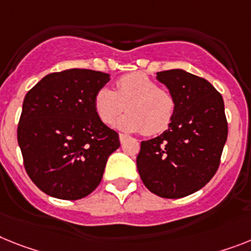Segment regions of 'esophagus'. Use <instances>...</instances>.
Segmentation results:
<instances>
[{"label": "esophagus", "instance_id": "obj_1", "mask_svg": "<svg viewBox=\"0 0 251 251\" xmlns=\"http://www.w3.org/2000/svg\"><path fill=\"white\" fill-rule=\"evenodd\" d=\"M119 138H120V142H121V144H122V143L125 142L126 139H127V135H125V134H120Z\"/></svg>", "mask_w": 251, "mask_h": 251}]
</instances>
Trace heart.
Returning <instances> with one entry per match:
<instances>
[{
	"mask_svg": "<svg viewBox=\"0 0 251 251\" xmlns=\"http://www.w3.org/2000/svg\"><path fill=\"white\" fill-rule=\"evenodd\" d=\"M127 113L115 122L122 131L143 130L147 135L165 131L174 120L176 100L170 92L143 74H127L116 81V92L102 86L94 96V109L100 121L112 124L125 109Z\"/></svg>",
	"mask_w": 251,
	"mask_h": 251,
	"instance_id": "b5f03b06",
	"label": "heart"
}]
</instances>
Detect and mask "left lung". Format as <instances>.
<instances>
[{
    "instance_id": "8db88e82",
    "label": "left lung",
    "mask_w": 251,
    "mask_h": 251,
    "mask_svg": "<svg viewBox=\"0 0 251 251\" xmlns=\"http://www.w3.org/2000/svg\"><path fill=\"white\" fill-rule=\"evenodd\" d=\"M176 100L168 129L140 144L136 166L158 197L184 198L209 182L227 140L223 98L208 80L181 69L157 73Z\"/></svg>"
}]
</instances>
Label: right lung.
<instances>
[{
	"mask_svg": "<svg viewBox=\"0 0 251 251\" xmlns=\"http://www.w3.org/2000/svg\"><path fill=\"white\" fill-rule=\"evenodd\" d=\"M108 81L109 74L70 69L48 74L25 96L18 143L29 177L50 197L89 195L120 147L94 109L97 90Z\"/></svg>",
	"mask_w": 251,
	"mask_h": 251,
	"instance_id": "right-lung-1",
	"label": "right lung"
}]
</instances>
